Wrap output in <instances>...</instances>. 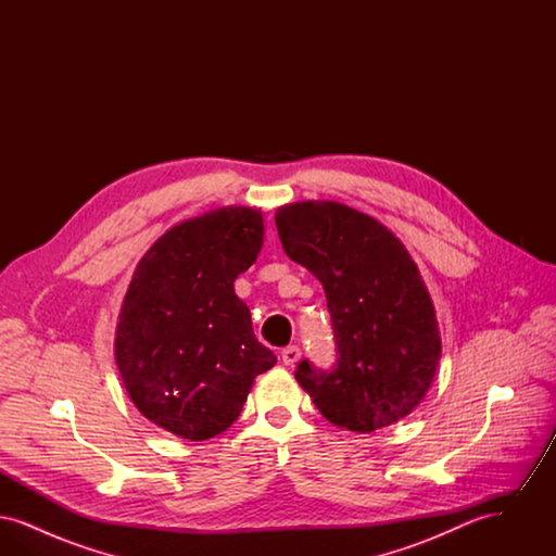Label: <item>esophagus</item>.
Masks as SVG:
<instances>
[{"instance_id": "esophagus-1", "label": "esophagus", "mask_w": 556, "mask_h": 556, "mask_svg": "<svg viewBox=\"0 0 556 556\" xmlns=\"http://www.w3.org/2000/svg\"><path fill=\"white\" fill-rule=\"evenodd\" d=\"M300 356H302V352H300L298 345H288V348H283V352H281V361H283V365H288V367H293V365L300 361Z\"/></svg>"}]
</instances>
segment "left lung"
<instances>
[{
    "mask_svg": "<svg viewBox=\"0 0 556 556\" xmlns=\"http://www.w3.org/2000/svg\"><path fill=\"white\" fill-rule=\"evenodd\" d=\"M286 254L327 295L338 363L302 361L295 379L329 424L370 433L410 415L442 356L435 308L404 243L342 202L308 200L275 212Z\"/></svg>",
    "mask_w": 556,
    "mask_h": 556,
    "instance_id": "8db88e82",
    "label": "left lung"
}]
</instances>
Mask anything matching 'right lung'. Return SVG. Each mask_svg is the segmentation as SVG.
I'll list each match as a JSON object with an SVG mask.
<instances>
[{
  "mask_svg": "<svg viewBox=\"0 0 556 556\" xmlns=\"http://www.w3.org/2000/svg\"><path fill=\"white\" fill-rule=\"evenodd\" d=\"M263 241V211L225 206L170 227L135 266L114 361L137 410L168 433L191 442L223 433L277 363L233 288Z\"/></svg>",
  "mask_w": 556,
  "mask_h": 556,
  "instance_id": "1",
  "label": "right lung"
}]
</instances>
